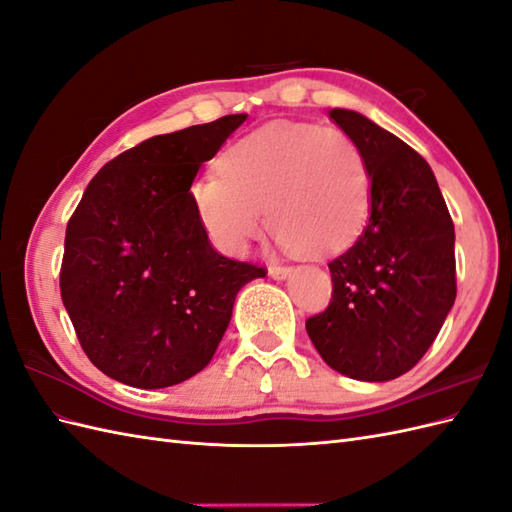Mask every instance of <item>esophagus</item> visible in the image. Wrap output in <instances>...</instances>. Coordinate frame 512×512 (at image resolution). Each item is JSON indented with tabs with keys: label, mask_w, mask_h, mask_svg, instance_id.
Listing matches in <instances>:
<instances>
[{
	"label": "esophagus",
	"mask_w": 512,
	"mask_h": 512,
	"mask_svg": "<svg viewBox=\"0 0 512 512\" xmlns=\"http://www.w3.org/2000/svg\"><path fill=\"white\" fill-rule=\"evenodd\" d=\"M292 275V268H285V266H270L268 268V277H272L275 281H285Z\"/></svg>",
	"instance_id": "esophagus-1"
}]
</instances>
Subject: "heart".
I'll use <instances>...</instances> for the list:
<instances>
[{"label":"heart","mask_w":512,"mask_h":512,"mask_svg":"<svg viewBox=\"0 0 512 512\" xmlns=\"http://www.w3.org/2000/svg\"><path fill=\"white\" fill-rule=\"evenodd\" d=\"M222 174L192 185L198 218L222 253L242 255L264 231L310 257L353 244L371 211V170L349 133L334 126L272 122L222 154Z\"/></svg>","instance_id":"heart-1"}]
</instances>
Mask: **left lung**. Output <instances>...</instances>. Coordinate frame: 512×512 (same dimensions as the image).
<instances>
[{"mask_svg": "<svg viewBox=\"0 0 512 512\" xmlns=\"http://www.w3.org/2000/svg\"><path fill=\"white\" fill-rule=\"evenodd\" d=\"M329 117L366 154L371 216L329 264L331 303L305 329L334 371L390 382L423 358L454 307V222L417 150L358 111L331 109Z\"/></svg>", "mask_w": 512, "mask_h": 512, "instance_id": "8db88e82", "label": "left lung"}]
</instances>
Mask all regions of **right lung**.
Wrapping results in <instances>:
<instances>
[{"label":"right lung","mask_w":512,"mask_h":512,"mask_svg":"<svg viewBox=\"0 0 512 512\" xmlns=\"http://www.w3.org/2000/svg\"><path fill=\"white\" fill-rule=\"evenodd\" d=\"M246 113L157 135L91 178L65 233L63 305L87 358L135 388L205 368L235 296L264 268L213 251L192 200L200 165Z\"/></svg>","instance_id":"right-lung-1"}]
</instances>
